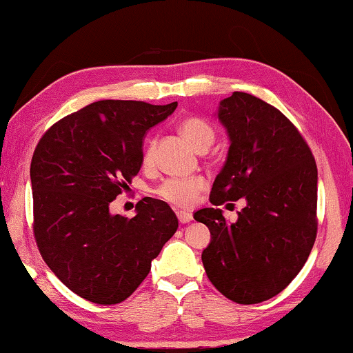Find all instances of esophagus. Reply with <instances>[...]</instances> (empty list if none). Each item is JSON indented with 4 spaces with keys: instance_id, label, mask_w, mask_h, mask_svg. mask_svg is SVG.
<instances>
[{
    "instance_id": "esophagus-1",
    "label": "esophagus",
    "mask_w": 353,
    "mask_h": 353,
    "mask_svg": "<svg viewBox=\"0 0 353 353\" xmlns=\"http://www.w3.org/2000/svg\"><path fill=\"white\" fill-rule=\"evenodd\" d=\"M177 219L181 224H187V222H190L193 217L190 212H185V211H177Z\"/></svg>"
}]
</instances>
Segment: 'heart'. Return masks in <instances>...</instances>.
I'll return each instance as SVG.
<instances>
[{
  "mask_svg": "<svg viewBox=\"0 0 353 353\" xmlns=\"http://www.w3.org/2000/svg\"><path fill=\"white\" fill-rule=\"evenodd\" d=\"M179 132L196 150H206L216 137L214 128L198 117H188L182 120L179 125ZM142 163L147 168L153 165V142H148L143 148ZM206 185L208 182L203 176L168 177L155 188V193L172 206L188 208L196 201V196L205 190Z\"/></svg>",
  "mask_w": 353,
  "mask_h": 353,
  "instance_id": "b5f03b06",
  "label": "heart"
}]
</instances>
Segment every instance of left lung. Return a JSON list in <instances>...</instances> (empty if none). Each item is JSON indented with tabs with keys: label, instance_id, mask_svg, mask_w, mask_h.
<instances>
[{
	"label": "left lung",
	"instance_id": "obj_1",
	"mask_svg": "<svg viewBox=\"0 0 353 353\" xmlns=\"http://www.w3.org/2000/svg\"><path fill=\"white\" fill-rule=\"evenodd\" d=\"M230 136L210 201L245 198L235 222L219 208L193 217L211 232L201 254L210 281L227 299L259 304L281 292L304 267L316 238V163L283 113L262 99L233 92L217 113Z\"/></svg>",
	"mask_w": 353,
	"mask_h": 353
}]
</instances>
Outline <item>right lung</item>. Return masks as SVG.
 I'll return each instance as SVG.
<instances>
[{"instance_id":"right-lung-1","label":"right lung","mask_w":353,"mask_h":353,"mask_svg":"<svg viewBox=\"0 0 353 353\" xmlns=\"http://www.w3.org/2000/svg\"><path fill=\"white\" fill-rule=\"evenodd\" d=\"M177 102L99 101L48 129L30 165L33 235L59 280L94 304H120L177 230L170 205L145 196L128 219L108 206L142 166V137Z\"/></svg>"}]
</instances>
